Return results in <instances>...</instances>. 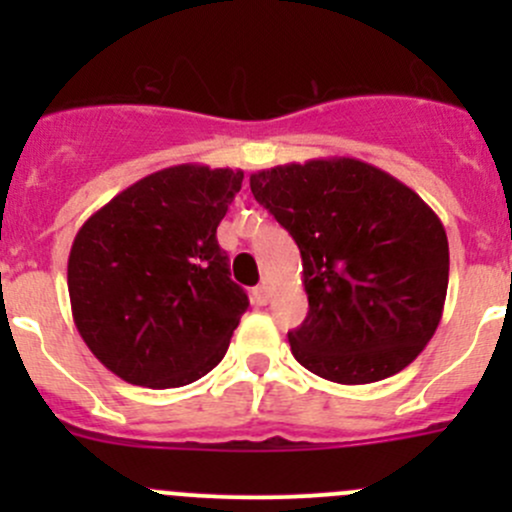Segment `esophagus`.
Masks as SVG:
<instances>
[{"mask_svg":"<svg viewBox=\"0 0 512 512\" xmlns=\"http://www.w3.org/2000/svg\"><path fill=\"white\" fill-rule=\"evenodd\" d=\"M252 297H255V302L260 304V307H265V304L270 302V287H267L265 282H262L260 287H255V292H252Z\"/></svg>","mask_w":512,"mask_h":512,"instance_id":"1","label":"esophagus"}]
</instances>
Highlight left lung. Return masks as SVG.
<instances>
[{"mask_svg":"<svg viewBox=\"0 0 512 512\" xmlns=\"http://www.w3.org/2000/svg\"><path fill=\"white\" fill-rule=\"evenodd\" d=\"M250 188L302 255L309 312L287 334L294 359L349 386L406 369L446 302L448 237L438 215L409 185L356 158L257 170Z\"/></svg>","mask_w":512,"mask_h":512,"instance_id":"left-lung-1","label":"left lung"}]
</instances>
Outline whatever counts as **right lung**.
I'll return each instance as SVG.
<instances>
[{
    "label": "right lung",
    "instance_id": "obj_1",
    "mask_svg": "<svg viewBox=\"0 0 512 512\" xmlns=\"http://www.w3.org/2000/svg\"><path fill=\"white\" fill-rule=\"evenodd\" d=\"M245 173L198 163L146 175L96 210L69 252L74 324L123 381L175 389L220 364L247 312L218 225Z\"/></svg>",
    "mask_w": 512,
    "mask_h": 512
}]
</instances>
